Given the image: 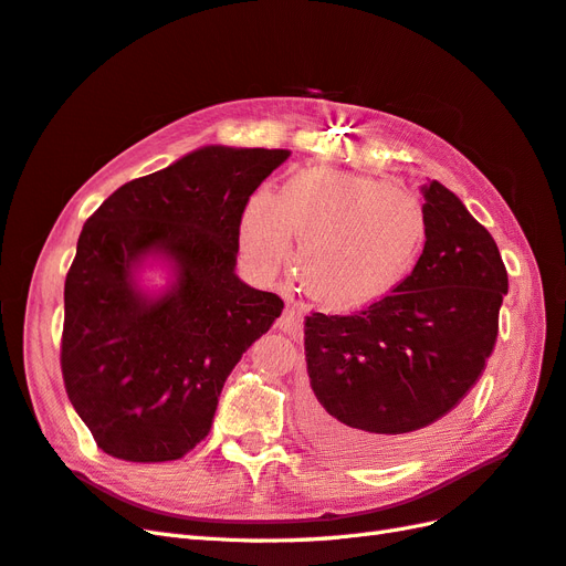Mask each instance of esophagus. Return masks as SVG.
I'll return each instance as SVG.
<instances>
[{"label":"esophagus","mask_w":566,"mask_h":566,"mask_svg":"<svg viewBox=\"0 0 566 566\" xmlns=\"http://www.w3.org/2000/svg\"><path fill=\"white\" fill-rule=\"evenodd\" d=\"M276 326L287 335H300V314L290 307L283 310V314L276 321Z\"/></svg>","instance_id":"obj_1"}]
</instances>
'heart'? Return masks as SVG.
I'll use <instances>...</instances> for the list:
<instances>
[{"mask_svg":"<svg viewBox=\"0 0 566 566\" xmlns=\"http://www.w3.org/2000/svg\"><path fill=\"white\" fill-rule=\"evenodd\" d=\"M295 233L310 293L331 307H364L415 269L426 219L415 197L384 178L302 171L279 195H252L242 213V245L259 266L281 264Z\"/></svg>","mask_w":566,"mask_h":566,"instance_id":"b5f03b06","label":"heart"}]
</instances>
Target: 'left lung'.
I'll return each instance as SVG.
<instances>
[{"label": "left lung", "instance_id": "obj_1", "mask_svg": "<svg viewBox=\"0 0 566 566\" xmlns=\"http://www.w3.org/2000/svg\"><path fill=\"white\" fill-rule=\"evenodd\" d=\"M426 242L415 271L353 314L304 321L318 448L390 464L431 442L485 369L507 269L493 235L438 180L423 186Z\"/></svg>", "mask_w": 566, "mask_h": 566}]
</instances>
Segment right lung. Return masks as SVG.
I'll list each match as a JSON object with an SVG mask.
<instances>
[{
    "label": "right lung",
    "mask_w": 566,
    "mask_h": 566,
    "mask_svg": "<svg viewBox=\"0 0 566 566\" xmlns=\"http://www.w3.org/2000/svg\"><path fill=\"white\" fill-rule=\"evenodd\" d=\"M287 149H195L106 197L83 226L64 285L61 374L97 448L171 462L205 440L228 374L283 312L235 276L250 195ZM172 262V287L145 296L134 271Z\"/></svg>",
    "instance_id": "1"
}]
</instances>
